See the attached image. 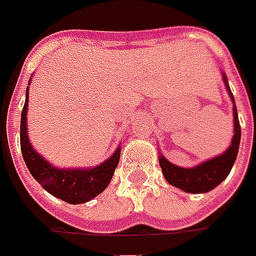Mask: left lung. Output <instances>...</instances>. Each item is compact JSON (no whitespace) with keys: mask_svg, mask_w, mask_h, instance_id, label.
<instances>
[{"mask_svg":"<svg viewBox=\"0 0 256 256\" xmlns=\"http://www.w3.org/2000/svg\"><path fill=\"white\" fill-rule=\"evenodd\" d=\"M224 86L230 94L232 101V113H234V136L230 140L228 148L220 155L210 158L205 162H201L193 167H180L176 166L170 160H167L163 156V154H159V164L162 168V172L166 180L172 186H176L178 189L184 190L186 193H208L212 189L217 188L226 180L230 172V168L238 156L240 144V122L238 117V109H236L235 98L232 96V92L228 84V80L224 72H222Z\"/></svg>","mask_w":256,"mask_h":256,"instance_id":"1","label":"left lung"}]
</instances>
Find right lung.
I'll use <instances>...</instances> for the list:
<instances>
[{
  "instance_id": "right-lung-1",
  "label": "right lung",
  "mask_w": 256,
  "mask_h": 256,
  "mask_svg": "<svg viewBox=\"0 0 256 256\" xmlns=\"http://www.w3.org/2000/svg\"><path fill=\"white\" fill-rule=\"evenodd\" d=\"M28 97H30V86H26V104L21 112L20 144L24 162L32 176L39 182L44 190L52 194L54 197L72 205L88 202L94 197H97L100 193H102L109 185L118 164L121 146L114 150V152L105 162L94 167H80V168L63 167L62 168V167L54 166L52 163L48 162L46 158L42 156L34 148V146L30 142L28 128H26Z\"/></svg>"
}]
</instances>
